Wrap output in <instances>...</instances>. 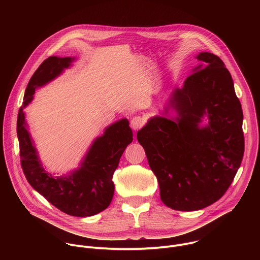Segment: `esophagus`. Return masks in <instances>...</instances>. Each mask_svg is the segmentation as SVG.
<instances>
[{
  "label": "esophagus",
  "instance_id": "1",
  "mask_svg": "<svg viewBox=\"0 0 260 260\" xmlns=\"http://www.w3.org/2000/svg\"><path fill=\"white\" fill-rule=\"evenodd\" d=\"M143 124H144V121H143V119L140 116H135L131 120V126L135 131L141 128L143 126Z\"/></svg>",
  "mask_w": 260,
  "mask_h": 260
}]
</instances>
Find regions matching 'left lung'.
Returning <instances> with one entry per match:
<instances>
[{
	"mask_svg": "<svg viewBox=\"0 0 260 260\" xmlns=\"http://www.w3.org/2000/svg\"><path fill=\"white\" fill-rule=\"evenodd\" d=\"M165 108L177 117L154 116L137 138L157 178L162 203L173 210L197 211L223 197L244 155L243 111L224 62L210 52ZM205 115L208 124L200 126Z\"/></svg>",
	"mask_w": 260,
	"mask_h": 260,
	"instance_id": "8db88e82",
	"label": "left lung"
}]
</instances>
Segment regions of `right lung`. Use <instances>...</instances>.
Here are the masks:
<instances>
[{
  "label": "right lung",
  "instance_id": "1",
  "mask_svg": "<svg viewBox=\"0 0 260 260\" xmlns=\"http://www.w3.org/2000/svg\"><path fill=\"white\" fill-rule=\"evenodd\" d=\"M74 60V57L50 56L36 70L26 86L23 106L18 112L17 137L21 168L30 186L61 212L71 216L87 217L104 211L112 201L113 174L125 148L133 142L128 120L123 118L109 125L93 141L79 169L55 178L41 164L23 112L24 107L32 101L36 88L55 79Z\"/></svg>",
  "mask_w": 260,
  "mask_h": 260
}]
</instances>
